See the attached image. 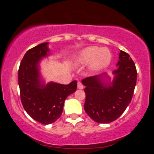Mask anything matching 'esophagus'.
Segmentation results:
<instances>
[{
	"mask_svg": "<svg viewBox=\"0 0 154 154\" xmlns=\"http://www.w3.org/2000/svg\"><path fill=\"white\" fill-rule=\"evenodd\" d=\"M77 88L79 90H82L84 88V86H83V85L80 82H78V83H77Z\"/></svg>",
	"mask_w": 154,
	"mask_h": 154,
	"instance_id": "34e87169",
	"label": "esophagus"
}]
</instances>
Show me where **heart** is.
I'll return each mask as SVG.
<instances>
[{
  "label": "heart",
  "mask_w": 154,
  "mask_h": 154,
  "mask_svg": "<svg viewBox=\"0 0 154 154\" xmlns=\"http://www.w3.org/2000/svg\"><path fill=\"white\" fill-rule=\"evenodd\" d=\"M111 60V54L107 48L91 46L81 51L76 56L74 62L77 66L90 63V71L98 72L109 66Z\"/></svg>",
  "instance_id": "obj_1"
}]
</instances>
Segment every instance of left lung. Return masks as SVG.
Here are the masks:
<instances>
[{"label":"left lung","mask_w":154,"mask_h":154,"mask_svg":"<svg viewBox=\"0 0 154 154\" xmlns=\"http://www.w3.org/2000/svg\"><path fill=\"white\" fill-rule=\"evenodd\" d=\"M114 79L106 73L86 77L84 109L88 116L98 123L107 124L119 117L131 102L137 81V70L130 55L123 51L119 54Z\"/></svg>","instance_id":"8db88e82"}]
</instances>
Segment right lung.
Listing matches in <instances>:
<instances>
[{"label":"right lung","instance_id":"right-lung-1","mask_svg":"<svg viewBox=\"0 0 154 154\" xmlns=\"http://www.w3.org/2000/svg\"><path fill=\"white\" fill-rule=\"evenodd\" d=\"M48 43L39 44L26 51L19 69V86L24 110L38 122L54 123L62 114L66 98L77 90V82L69 85L45 84L40 72V63L50 55Z\"/></svg>","mask_w":154,"mask_h":154}]
</instances>
